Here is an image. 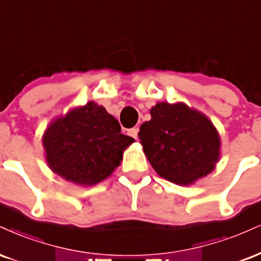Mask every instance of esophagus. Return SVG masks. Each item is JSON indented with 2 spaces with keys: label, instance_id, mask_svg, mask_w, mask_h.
Returning <instances> with one entry per match:
<instances>
[{
  "label": "esophagus",
  "instance_id": "1",
  "mask_svg": "<svg viewBox=\"0 0 261 261\" xmlns=\"http://www.w3.org/2000/svg\"><path fill=\"white\" fill-rule=\"evenodd\" d=\"M128 135H130L131 137H134V139H137L139 137V127H133L128 130Z\"/></svg>",
  "mask_w": 261,
  "mask_h": 261
}]
</instances>
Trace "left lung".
Segmentation results:
<instances>
[{
  "instance_id": "left-lung-1",
  "label": "left lung",
  "mask_w": 261,
  "mask_h": 261,
  "mask_svg": "<svg viewBox=\"0 0 261 261\" xmlns=\"http://www.w3.org/2000/svg\"><path fill=\"white\" fill-rule=\"evenodd\" d=\"M139 137L150 165L168 181L193 184L210 174L220 156V139L213 122L184 103H158Z\"/></svg>"
}]
</instances>
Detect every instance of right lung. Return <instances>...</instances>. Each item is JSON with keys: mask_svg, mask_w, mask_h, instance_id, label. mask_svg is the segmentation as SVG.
I'll return each instance as SVG.
<instances>
[{"mask_svg": "<svg viewBox=\"0 0 261 261\" xmlns=\"http://www.w3.org/2000/svg\"><path fill=\"white\" fill-rule=\"evenodd\" d=\"M133 142L117 119L93 102L51 122L42 139L49 169L80 186L108 177Z\"/></svg>", "mask_w": 261, "mask_h": 261, "instance_id": "obj_1", "label": "right lung"}]
</instances>
